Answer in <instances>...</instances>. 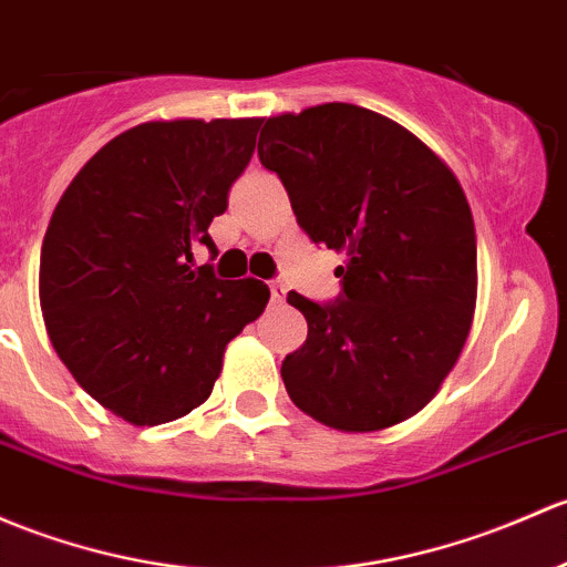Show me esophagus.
Instances as JSON below:
<instances>
[{
    "mask_svg": "<svg viewBox=\"0 0 567 567\" xmlns=\"http://www.w3.org/2000/svg\"><path fill=\"white\" fill-rule=\"evenodd\" d=\"M268 288H271V301L274 303H282L285 296H288V288H285L282 279H274V282L268 285Z\"/></svg>",
    "mask_w": 567,
    "mask_h": 567,
    "instance_id": "1",
    "label": "esophagus"
}]
</instances>
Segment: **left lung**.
<instances>
[{
	"label": "left lung",
	"instance_id": "8db88e82",
	"mask_svg": "<svg viewBox=\"0 0 567 567\" xmlns=\"http://www.w3.org/2000/svg\"><path fill=\"white\" fill-rule=\"evenodd\" d=\"M258 157L303 234L348 255L337 301L288 293L309 331L282 361L285 389L342 432L402 424L432 402L473 326L478 249L462 184L410 130L350 103L266 118Z\"/></svg>",
	"mask_w": 567,
	"mask_h": 567
}]
</instances>
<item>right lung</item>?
<instances>
[{
    "mask_svg": "<svg viewBox=\"0 0 567 567\" xmlns=\"http://www.w3.org/2000/svg\"><path fill=\"white\" fill-rule=\"evenodd\" d=\"M260 118L143 122L64 189L40 252L48 337L79 385L135 426L204 404L225 348L268 303L260 279L193 268L255 152Z\"/></svg>",
    "mask_w": 567,
    "mask_h": 567,
    "instance_id": "1",
    "label": "right lung"
}]
</instances>
